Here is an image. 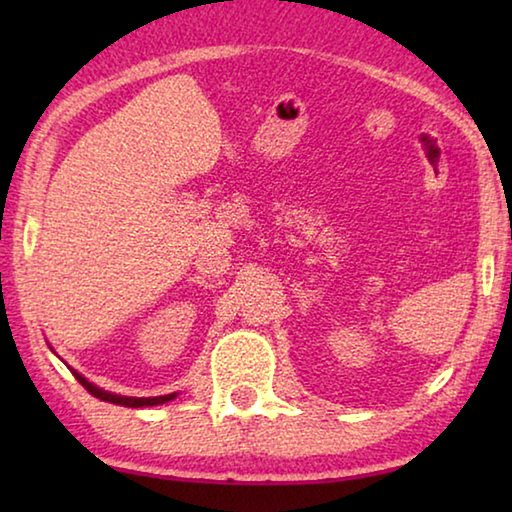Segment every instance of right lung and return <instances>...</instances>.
I'll list each match as a JSON object with an SVG mask.
<instances>
[{
    "mask_svg": "<svg viewBox=\"0 0 512 512\" xmlns=\"http://www.w3.org/2000/svg\"><path fill=\"white\" fill-rule=\"evenodd\" d=\"M69 370H72V368H69ZM72 375H74L76 379H79V384H81V386H85V391H88L90 395L99 397V400H103V402H110V404L131 406V409H140V406H158V404H164V402H169V400H173V397H176V393H171V395H160V397H124V395L108 393V391H103V388L90 384V381L85 379L83 375H79V372H76V370H72Z\"/></svg>",
    "mask_w": 512,
    "mask_h": 512,
    "instance_id": "right-lung-1",
    "label": "right lung"
}]
</instances>
